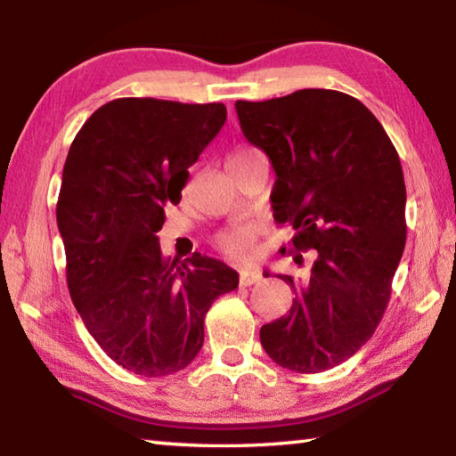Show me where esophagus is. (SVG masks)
Instances as JSON below:
<instances>
[{
    "label": "esophagus",
    "mask_w": 456,
    "mask_h": 456,
    "mask_svg": "<svg viewBox=\"0 0 456 456\" xmlns=\"http://www.w3.org/2000/svg\"><path fill=\"white\" fill-rule=\"evenodd\" d=\"M261 280V273L257 272V269H251V267H245V269H241V272H239V281H241V285H253V283H257Z\"/></svg>",
    "instance_id": "1"
}]
</instances>
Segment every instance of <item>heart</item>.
Here are the masks:
<instances>
[{
    "mask_svg": "<svg viewBox=\"0 0 456 456\" xmlns=\"http://www.w3.org/2000/svg\"><path fill=\"white\" fill-rule=\"evenodd\" d=\"M257 151L251 149H239L231 154L229 165H235L239 160H243ZM257 233L259 229L253 223H237V225H231L227 229L219 231L213 239L215 249H217L223 257L231 261H247L256 256L257 251Z\"/></svg>",
    "mask_w": 456,
    "mask_h": 456,
    "instance_id": "obj_1",
    "label": "heart"
}]
</instances>
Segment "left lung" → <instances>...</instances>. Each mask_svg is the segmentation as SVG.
Returning <instances> with one entry per match:
<instances>
[{
  "mask_svg": "<svg viewBox=\"0 0 456 456\" xmlns=\"http://www.w3.org/2000/svg\"><path fill=\"white\" fill-rule=\"evenodd\" d=\"M235 110L275 171L273 217L296 231L293 261L302 267V251H312L304 275H277L296 299L261 328V346L291 372H323L372 338L388 305L406 243L398 152L374 114L344 92L237 100Z\"/></svg>",
  "mask_w": 456,
  "mask_h": 456,
  "instance_id": "8db88e82",
  "label": "left lung"
}]
</instances>
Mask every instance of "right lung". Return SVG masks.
Segmentation results:
<instances>
[{
  "label": "right lung",
  "instance_id": "obj_1",
  "mask_svg": "<svg viewBox=\"0 0 456 456\" xmlns=\"http://www.w3.org/2000/svg\"><path fill=\"white\" fill-rule=\"evenodd\" d=\"M227 108L118 98L84 122L68 151L56 207L70 297L118 366L159 378L187 368L205 314L239 285L219 259L165 257L157 233Z\"/></svg>",
  "mask_w": 456,
  "mask_h": 456
}]
</instances>
